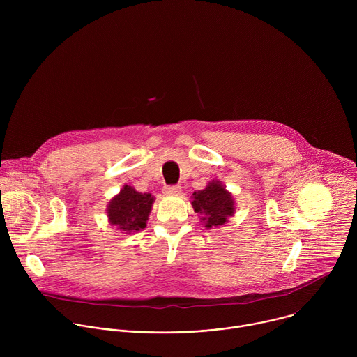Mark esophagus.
Wrapping results in <instances>:
<instances>
[{
  "label": "esophagus",
  "instance_id": "obj_1",
  "mask_svg": "<svg viewBox=\"0 0 357 357\" xmlns=\"http://www.w3.org/2000/svg\"><path fill=\"white\" fill-rule=\"evenodd\" d=\"M164 192H165V195H172V196H175V195H179V193H181V186H179V185H171V186H167V188L164 189Z\"/></svg>",
  "mask_w": 357,
  "mask_h": 357
}]
</instances>
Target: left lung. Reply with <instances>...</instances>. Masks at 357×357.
Wrapping results in <instances>:
<instances>
[{
  "mask_svg": "<svg viewBox=\"0 0 357 357\" xmlns=\"http://www.w3.org/2000/svg\"><path fill=\"white\" fill-rule=\"evenodd\" d=\"M192 206L196 213H202L205 227L212 229L227 222L234 213V202L231 195L216 181L211 182L203 190L193 193Z\"/></svg>",
  "mask_w": 357,
  "mask_h": 357,
  "instance_id": "8db88e82",
  "label": "left lung"
}]
</instances>
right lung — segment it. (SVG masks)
Returning a JSON list of instances; mask_svg holds the SVG:
<instances>
[{
	"mask_svg": "<svg viewBox=\"0 0 357 357\" xmlns=\"http://www.w3.org/2000/svg\"><path fill=\"white\" fill-rule=\"evenodd\" d=\"M152 203H154V197L149 193H139L126 185L121 192L110 200L107 216L110 223L123 231L141 230L146 226Z\"/></svg>",
	"mask_w": 357,
	"mask_h": 357,
	"instance_id": "add662e5",
	"label": "right lung"
}]
</instances>
